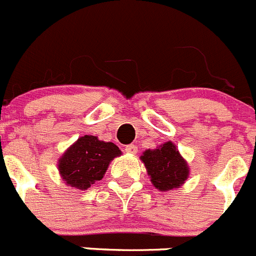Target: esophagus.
Returning a JSON list of instances; mask_svg holds the SVG:
<instances>
[{
    "label": "esophagus",
    "mask_w": 256,
    "mask_h": 256,
    "mask_svg": "<svg viewBox=\"0 0 256 256\" xmlns=\"http://www.w3.org/2000/svg\"><path fill=\"white\" fill-rule=\"evenodd\" d=\"M125 152H128V154H136V152H138V148H136V145H134V144L126 145Z\"/></svg>",
    "instance_id": "1"
}]
</instances>
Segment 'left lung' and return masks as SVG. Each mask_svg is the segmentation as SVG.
Segmentation results:
<instances>
[{
	"label": "left lung",
	"mask_w": 256,
	"mask_h": 256,
	"mask_svg": "<svg viewBox=\"0 0 256 256\" xmlns=\"http://www.w3.org/2000/svg\"><path fill=\"white\" fill-rule=\"evenodd\" d=\"M140 159L146 166L152 183L159 190L178 188L184 183L190 173L186 160L170 142L158 149L146 150Z\"/></svg>",
	"instance_id": "obj_1"
}]
</instances>
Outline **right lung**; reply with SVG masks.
<instances>
[{"instance_id": "1", "label": "right lung", "mask_w": 256, "mask_h": 256, "mask_svg": "<svg viewBox=\"0 0 256 256\" xmlns=\"http://www.w3.org/2000/svg\"><path fill=\"white\" fill-rule=\"evenodd\" d=\"M121 155L114 142H100L97 136L84 135L74 142L59 160V172L66 182L78 190H87L101 180L110 162Z\"/></svg>"}]
</instances>
